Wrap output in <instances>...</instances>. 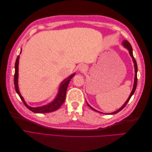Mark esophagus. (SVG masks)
Listing matches in <instances>:
<instances>
[{
	"mask_svg": "<svg viewBox=\"0 0 152 152\" xmlns=\"http://www.w3.org/2000/svg\"><path fill=\"white\" fill-rule=\"evenodd\" d=\"M87 70V66L84 65H81L79 66V70L80 72H84Z\"/></svg>",
	"mask_w": 152,
	"mask_h": 152,
	"instance_id": "34e87169",
	"label": "esophagus"
}]
</instances>
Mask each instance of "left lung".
I'll return each instance as SVG.
<instances>
[{
	"instance_id": "8db88e82",
	"label": "left lung",
	"mask_w": 152,
	"mask_h": 152,
	"mask_svg": "<svg viewBox=\"0 0 152 152\" xmlns=\"http://www.w3.org/2000/svg\"><path fill=\"white\" fill-rule=\"evenodd\" d=\"M123 45H124V47L126 49H127V50H128V51H129V54H130V56H131V58H132V61H133V63H134V72H135V75H134V85H133V88H132V91H131V94H130V95H129V98H128V99H127V101L126 102H125V103H124L122 107H121V108H120L119 109H118L117 110H116V111H115V112H112V113H104V114H108V115H112V114H115V113H117L118 112H119L120 111H121V110L126 107V104H127V103H128V102L129 101V99H131V96L133 95V94L134 93V92H135V91H136V86H137V63H136V61L135 60V59H134V56H133V54H132V47H131V45L130 44V43L128 42L127 40H123V42H122V44ZM86 103H87V105L89 106V107L92 109V110H94V111H96V112H99V113H103V112H99V111H98V110H95L94 108H93V107H91V106L87 103V102H86Z\"/></svg>"
}]
</instances>
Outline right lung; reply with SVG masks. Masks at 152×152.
Instances as JSON below:
<instances>
[{"instance_id":"obj_1","label":"right lung","mask_w":152,"mask_h":152,"mask_svg":"<svg viewBox=\"0 0 152 152\" xmlns=\"http://www.w3.org/2000/svg\"><path fill=\"white\" fill-rule=\"evenodd\" d=\"M21 49L20 51V54L21 53ZM19 59H20V55L16 58V63H15V79H14V83H15V87L16 93L19 95L21 99L23 101L24 104L26 108H28L31 112L37 113H49L52 112L54 111L57 110L63 104L66 98V93L67 87L69 84V82L71 80V79L73 78V77L75 75V73H73V74L67 77L66 79L64 80L60 84L58 88V93L53 101L51 102L45 104L41 107H31L28 106L26 104V103L25 102L24 98L22 97V96L19 91V87H18V65H19Z\"/></svg>"}]
</instances>
